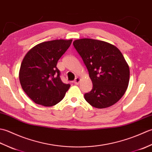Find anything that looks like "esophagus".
Here are the masks:
<instances>
[{
    "label": "esophagus",
    "instance_id": "34e87169",
    "mask_svg": "<svg viewBox=\"0 0 152 152\" xmlns=\"http://www.w3.org/2000/svg\"><path fill=\"white\" fill-rule=\"evenodd\" d=\"M80 82V78H78V77H76V78L74 80V83L76 85H78L79 84Z\"/></svg>",
    "mask_w": 152,
    "mask_h": 152
}]
</instances>
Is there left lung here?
Instances as JSON below:
<instances>
[{
  "label": "left lung",
  "mask_w": 152,
  "mask_h": 152,
  "mask_svg": "<svg viewBox=\"0 0 152 152\" xmlns=\"http://www.w3.org/2000/svg\"><path fill=\"white\" fill-rule=\"evenodd\" d=\"M73 45L82 58L93 83L86 101L96 108H104L117 102L127 89L130 71L117 47L104 41L82 38Z\"/></svg>",
  "instance_id": "obj_1"
}]
</instances>
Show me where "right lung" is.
Returning a JSON list of instances; mask_svg holds the SVG:
<instances>
[{
	"label": "right lung",
	"mask_w": 152,
	"mask_h": 152,
	"mask_svg": "<svg viewBox=\"0 0 152 152\" xmlns=\"http://www.w3.org/2000/svg\"><path fill=\"white\" fill-rule=\"evenodd\" d=\"M72 40H54L37 44L23 59L19 73L22 89L32 101L44 106L62 100L70 85L61 81L57 61Z\"/></svg>",
	"instance_id": "add662e5"
}]
</instances>
